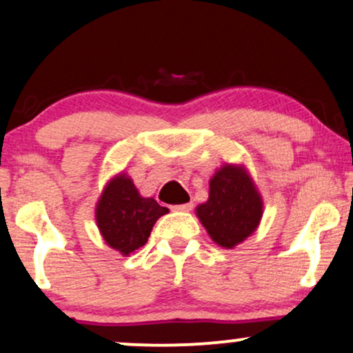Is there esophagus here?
I'll return each mask as SVG.
<instances>
[{
	"label": "esophagus",
	"mask_w": 353,
	"mask_h": 353,
	"mask_svg": "<svg viewBox=\"0 0 353 353\" xmlns=\"http://www.w3.org/2000/svg\"><path fill=\"white\" fill-rule=\"evenodd\" d=\"M174 210H177V212H189L190 209H192V204H179V205H174L172 208Z\"/></svg>",
	"instance_id": "34e87169"
}]
</instances>
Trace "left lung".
Instances as JSON below:
<instances>
[{
    "mask_svg": "<svg viewBox=\"0 0 353 353\" xmlns=\"http://www.w3.org/2000/svg\"><path fill=\"white\" fill-rule=\"evenodd\" d=\"M262 214L264 201L244 164L221 165L209 179V199L196 208L209 237L224 249L252 236Z\"/></svg>",
    "mask_w": 353,
    "mask_h": 353,
    "instance_id": "left-lung-1",
    "label": "left lung"
}]
</instances>
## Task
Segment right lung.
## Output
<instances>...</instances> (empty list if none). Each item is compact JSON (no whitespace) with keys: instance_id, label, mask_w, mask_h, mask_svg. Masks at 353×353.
<instances>
[{"instance_id":"1","label":"right lung","mask_w":353,"mask_h":353,"mask_svg":"<svg viewBox=\"0 0 353 353\" xmlns=\"http://www.w3.org/2000/svg\"><path fill=\"white\" fill-rule=\"evenodd\" d=\"M152 197H143L128 172H119L106 182L94 217L104 242L128 257L148 242L159 217L168 214Z\"/></svg>"}]
</instances>
